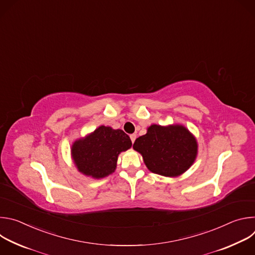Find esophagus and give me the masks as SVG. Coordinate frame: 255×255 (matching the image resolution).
<instances>
[{
    "mask_svg": "<svg viewBox=\"0 0 255 255\" xmlns=\"http://www.w3.org/2000/svg\"><path fill=\"white\" fill-rule=\"evenodd\" d=\"M130 138H131L132 143H134V141H135V139H136V134H131V135H130Z\"/></svg>",
    "mask_w": 255,
    "mask_h": 255,
    "instance_id": "1",
    "label": "esophagus"
}]
</instances>
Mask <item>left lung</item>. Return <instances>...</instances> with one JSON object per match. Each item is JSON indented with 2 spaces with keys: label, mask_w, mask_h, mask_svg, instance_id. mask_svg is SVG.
<instances>
[{
  "label": "left lung",
  "mask_w": 255,
  "mask_h": 255,
  "mask_svg": "<svg viewBox=\"0 0 255 255\" xmlns=\"http://www.w3.org/2000/svg\"><path fill=\"white\" fill-rule=\"evenodd\" d=\"M133 149L142 155L145 165L151 172L175 177L186 172L195 162L198 142L181 124H152L146 134L135 140Z\"/></svg>",
  "instance_id": "left-lung-1"
}]
</instances>
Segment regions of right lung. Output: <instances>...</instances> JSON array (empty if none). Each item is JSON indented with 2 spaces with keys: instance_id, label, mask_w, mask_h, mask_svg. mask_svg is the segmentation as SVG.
I'll use <instances>...</instances> for the list:
<instances>
[{
  "instance_id": "add662e5",
  "label": "right lung",
  "mask_w": 255,
  "mask_h": 255,
  "mask_svg": "<svg viewBox=\"0 0 255 255\" xmlns=\"http://www.w3.org/2000/svg\"><path fill=\"white\" fill-rule=\"evenodd\" d=\"M131 146V139L123 130L101 125L72 143L70 154L81 173L99 179L115 171L119 154Z\"/></svg>"
}]
</instances>
